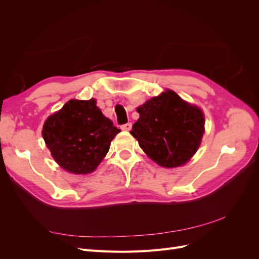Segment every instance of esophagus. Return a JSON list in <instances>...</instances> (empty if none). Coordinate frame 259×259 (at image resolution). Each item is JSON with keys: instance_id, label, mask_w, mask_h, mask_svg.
<instances>
[{"instance_id": "34e87169", "label": "esophagus", "mask_w": 259, "mask_h": 259, "mask_svg": "<svg viewBox=\"0 0 259 259\" xmlns=\"http://www.w3.org/2000/svg\"><path fill=\"white\" fill-rule=\"evenodd\" d=\"M121 128L123 130V131H126V132H128V131H131L132 130V123H126V124H123L122 126H121Z\"/></svg>"}]
</instances>
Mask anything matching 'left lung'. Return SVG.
I'll use <instances>...</instances> for the list:
<instances>
[{"label": "left lung", "instance_id": "left-lung-1", "mask_svg": "<svg viewBox=\"0 0 259 259\" xmlns=\"http://www.w3.org/2000/svg\"><path fill=\"white\" fill-rule=\"evenodd\" d=\"M139 119L131 134L140 148L161 166L184 165L197 152L204 133V116L173 91L137 108Z\"/></svg>", "mask_w": 259, "mask_h": 259}]
</instances>
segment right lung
<instances>
[{"mask_svg": "<svg viewBox=\"0 0 259 259\" xmlns=\"http://www.w3.org/2000/svg\"><path fill=\"white\" fill-rule=\"evenodd\" d=\"M119 128L96 106L95 99H71L45 121L43 138L59 165L73 174L95 170Z\"/></svg>", "mask_w": 259, "mask_h": 259, "instance_id": "1", "label": "right lung"}]
</instances>
